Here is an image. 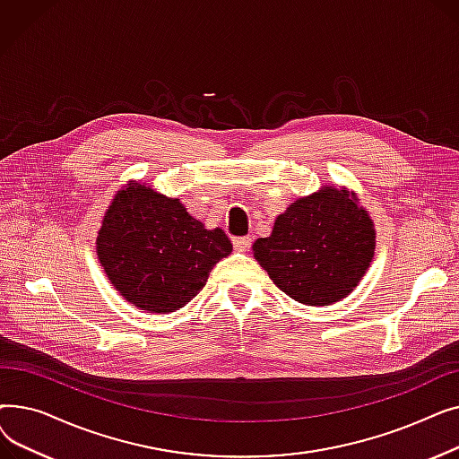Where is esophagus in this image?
Masks as SVG:
<instances>
[{
    "instance_id": "obj_1",
    "label": "esophagus",
    "mask_w": 459,
    "mask_h": 459,
    "mask_svg": "<svg viewBox=\"0 0 459 459\" xmlns=\"http://www.w3.org/2000/svg\"><path fill=\"white\" fill-rule=\"evenodd\" d=\"M232 244H234V247H236L238 251H242V253H246V251H249V247H251V238H249V236H242V238H234V239H232Z\"/></svg>"
}]
</instances>
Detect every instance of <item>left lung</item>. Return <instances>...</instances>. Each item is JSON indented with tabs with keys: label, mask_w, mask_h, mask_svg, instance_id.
Segmentation results:
<instances>
[{
	"label": "left lung",
	"mask_w": 459,
	"mask_h": 459,
	"mask_svg": "<svg viewBox=\"0 0 459 459\" xmlns=\"http://www.w3.org/2000/svg\"><path fill=\"white\" fill-rule=\"evenodd\" d=\"M374 249V223L355 193L322 186L277 215L272 236L258 238L253 255L286 296L324 307L355 290Z\"/></svg>",
	"instance_id": "8db88e82"
}]
</instances>
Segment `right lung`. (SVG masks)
I'll list each match as a JSON object with an SVG mask.
<instances>
[{
  "instance_id": "1",
  "label": "right lung",
  "mask_w": 459,
  "mask_h": 459,
  "mask_svg": "<svg viewBox=\"0 0 459 459\" xmlns=\"http://www.w3.org/2000/svg\"><path fill=\"white\" fill-rule=\"evenodd\" d=\"M230 251L221 229H204L180 199L139 182L117 191L96 236V253L115 290L151 312L189 303Z\"/></svg>"
}]
</instances>
